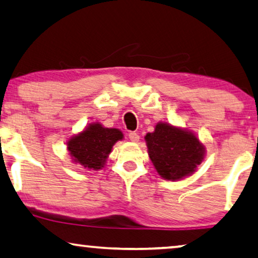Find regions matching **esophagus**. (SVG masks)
<instances>
[{"label": "esophagus", "mask_w": 258, "mask_h": 258, "mask_svg": "<svg viewBox=\"0 0 258 258\" xmlns=\"http://www.w3.org/2000/svg\"><path fill=\"white\" fill-rule=\"evenodd\" d=\"M128 139L132 142H138L140 139V137H139V134L136 133V132H131L128 134Z\"/></svg>", "instance_id": "34e87169"}]
</instances>
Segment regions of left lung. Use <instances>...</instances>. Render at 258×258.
<instances>
[{
  "mask_svg": "<svg viewBox=\"0 0 258 258\" xmlns=\"http://www.w3.org/2000/svg\"><path fill=\"white\" fill-rule=\"evenodd\" d=\"M145 140L156 171L168 180L192 175L205 156V147L194 133L167 122H159Z\"/></svg>",
  "mask_w": 258,
  "mask_h": 258,
  "instance_id": "1",
  "label": "left lung"
}]
</instances>
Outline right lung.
<instances>
[{"label":"right lung","mask_w":258,"mask_h":258,"mask_svg":"<svg viewBox=\"0 0 258 258\" xmlns=\"http://www.w3.org/2000/svg\"><path fill=\"white\" fill-rule=\"evenodd\" d=\"M122 138L124 134L118 128H107L99 122H92L67 141V149L73 162L89 170H98L104 168L113 145Z\"/></svg>","instance_id":"right-lung-1"}]
</instances>
